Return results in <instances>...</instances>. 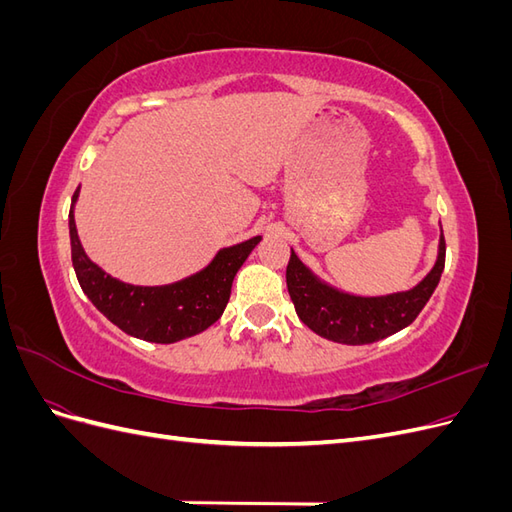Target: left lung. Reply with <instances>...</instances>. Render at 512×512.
Listing matches in <instances>:
<instances>
[{
    "mask_svg": "<svg viewBox=\"0 0 512 512\" xmlns=\"http://www.w3.org/2000/svg\"><path fill=\"white\" fill-rule=\"evenodd\" d=\"M446 243L440 235L438 260L423 282L406 292L386 297H354L320 282L297 254L290 252L286 267V284L297 316L309 329L337 344L363 346L406 329L436 290L444 271Z\"/></svg>",
    "mask_w": 512,
    "mask_h": 512,
    "instance_id": "obj_1",
    "label": "left lung"
}]
</instances>
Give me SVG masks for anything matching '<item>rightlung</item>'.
I'll return each mask as SVG.
<instances>
[{
	"instance_id": "add662e5",
	"label": "right lung",
	"mask_w": 512,
	"mask_h": 512,
	"mask_svg": "<svg viewBox=\"0 0 512 512\" xmlns=\"http://www.w3.org/2000/svg\"><path fill=\"white\" fill-rule=\"evenodd\" d=\"M76 198L79 188L72 196L68 215L76 280L89 301L123 333L153 344L179 342L220 320L230 299L232 280L260 241V237H254L224 247L209 267L181 282L168 286H132L115 280L87 258L74 224Z\"/></svg>"
}]
</instances>
